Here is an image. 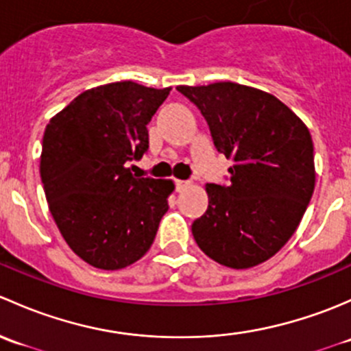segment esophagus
Returning a JSON list of instances; mask_svg holds the SVG:
<instances>
[{
    "label": "esophagus",
    "mask_w": 351,
    "mask_h": 351,
    "mask_svg": "<svg viewBox=\"0 0 351 351\" xmlns=\"http://www.w3.org/2000/svg\"><path fill=\"white\" fill-rule=\"evenodd\" d=\"M176 187L179 193H182V191H186L187 187H191V182L189 180H176Z\"/></svg>",
    "instance_id": "1"
}]
</instances>
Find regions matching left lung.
I'll return each mask as SVG.
<instances>
[{
	"label": "left lung",
	"mask_w": 351,
	"mask_h": 351,
	"mask_svg": "<svg viewBox=\"0 0 351 351\" xmlns=\"http://www.w3.org/2000/svg\"><path fill=\"white\" fill-rule=\"evenodd\" d=\"M177 89L204 114L218 152L233 160L228 186L206 184L209 204L193 223L194 240L219 265H260L287 243L313 196L308 126L252 86L223 81Z\"/></svg>",
	"instance_id": "1"
}]
</instances>
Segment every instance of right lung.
Returning a JSON list of instances; mask_svg holds the SVG:
<instances>
[{
    "instance_id": "right-lung-1",
    "label": "right lung",
    "mask_w": 351,
    "mask_h": 351,
    "mask_svg": "<svg viewBox=\"0 0 351 351\" xmlns=\"http://www.w3.org/2000/svg\"><path fill=\"white\" fill-rule=\"evenodd\" d=\"M171 89L97 86L50 118L43 133L40 177L52 218L71 250L96 269L142 258L167 213L174 180L135 177L126 162L149 149L147 125Z\"/></svg>"
}]
</instances>
